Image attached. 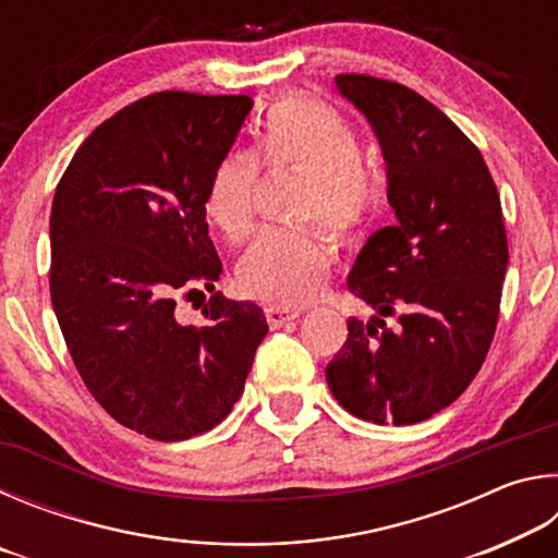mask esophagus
<instances>
[{
  "mask_svg": "<svg viewBox=\"0 0 558 558\" xmlns=\"http://www.w3.org/2000/svg\"><path fill=\"white\" fill-rule=\"evenodd\" d=\"M266 317H268L270 327H282V325H288V323H295V319L300 317V313H298V310L270 305V307H266Z\"/></svg>",
  "mask_w": 558,
  "mask_h": 558,
  "instance_id": "esophagus-1",
  "label": "esophagus"
}]
</instances>
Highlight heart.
I'll use <instances>...</instances> for the list:
<instances>
[{
  "mask_svg": "<svg viewBox=\"0 0 558 558\" xmlns=\"http://www.w3.org/2000/svg\"><path fill=\"white\" fill-rule=\"evenodd\" d=\"M258 155L270 169L305 172L295 216L323 221L337 239H354L369 221L379 192L362 165V140L342 112L310 98H286L263 120ZM258 157L231 149L214 169L206 214L231 243H241L256 221ZM329 245L310 226L266 229L239 263V286L245 295L305 305L327 278Z\"/></svg>",
  "mask_w": 558,
  "mask_h": 558,
  "instance_id": "heart-1",
  "label": "heart"
}]
</instances>
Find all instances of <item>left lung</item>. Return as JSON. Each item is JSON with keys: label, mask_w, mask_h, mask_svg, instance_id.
Masks as SVG:
<instances>
[{"label": "left lung", "mask_w": 558, "mask_h": 558, "mask_svg": "<svg viewBox=\"0 0 558 558\" xmlns=\"http://www.w3.org/2000/svg\"><path fill=\"white\" fill-rule=\"evenodd\" d=\"M335 83L379 140L396 223L349 270L374 315L347 319L325 376L356 418L411 426L456 401L493 344L509 263L502 204L480 149L433 102L372 75Z\"/></svg>", "instance_id": "obj_1"}]
</instances>
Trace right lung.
Returning a JSON list of instances; mask_svg holds the SVG:
<instances>
[{"instance_id": "right-lung-1", "label": "right lung", "mask_w": 558, "mask_h": 558, "mask_svg": "<svg viewBox=\"0 0 558 558\" xmlns=\"http://www.w3.org/2000/svg\"><path fill=\"white\" fill-rule=\"evenodd\" d=\"M253 108L248 96L155 93L88 135L51 206V302L102 409L162 442L211 430L268 335L263 310L214 290L221 260L206 194ZM213 292L199 326L175 295Z\"/></svg>"}]
</instances>
